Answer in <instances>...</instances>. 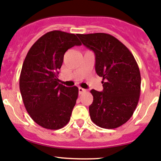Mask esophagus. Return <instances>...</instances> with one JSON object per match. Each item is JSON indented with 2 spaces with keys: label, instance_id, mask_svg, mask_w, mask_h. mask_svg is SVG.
I'll return each instance as SVG.
<instances>
[{
  "label": "esophagus",
  "instance_id": "34e87169",
  "mask_svg": "<svg viewBox=\"0 0 161 161\" xmlns=\"http://www.w3.org/2000/svg\"><path fill=\"white\" fill-rule=\"evenodd\" d=\"M86 92V89H82V88H81V87L79 88V94H83V93Z\"/></svg>",
  "mask_w": 161,
  "mask_h": 161
}]
</instances>
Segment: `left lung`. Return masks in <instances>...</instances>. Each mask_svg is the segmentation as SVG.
<instances>
[{
  "instance_id": "8db88e82",
  "label": "left lung",
  "mask_w": 161,
  "mask_h": 161,
  "mask_svg": "<svg viewBox=\"0 0 161 161\" xmlns=\"http://www.w3.org/2000/svg\"><path fill=\"white\" fill-rule=\"evenodd\" d=\"M94 52L95 71L102 79V92L91 90L89 114L95 125L112 129L126 123L135 111L141 92V73L133 54L110 34H77Z\"/></svg>"
}]
</instances>
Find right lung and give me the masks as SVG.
<instances>
[{"mask_svg": "<svg viewBox=\"0 0 161 161\" xmlns=\"http://www.w3.org/2000/svg\"><path fill=\"white\" fill-rule=\"evenodd\" d=\"M80 45L76 35L53 31L39 38L26 54L20 75L21 96L32 119L44 128L60 129L69 121L79 89L59 84L57 76L65 53Z\"/></svg>", "mask_w": 161, "mask_h": 161, "instance_id": "obj_1", "label": "right lung"}]
</instances>
